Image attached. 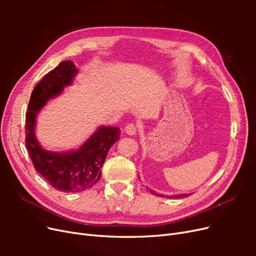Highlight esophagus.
<instances>
[{"label":"esophagus","instance_id":"esophagus-1","mask_svg":"<svg viewBox=\"0 0 256 256\" xmlns=\"http://www.w3.org/2000/svg\"><path fill=\"white\" fill-rule=\"evenodd\" d=\"M125 131L129 136H136L138 134V127L134 125V124H129V125L125 127Z\"/></svg>","mask_w":256,"mask_h":256}]
</instances>
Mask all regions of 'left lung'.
<instances>
[{
    "instance_id": "8db88e82",
    "label": "left lung",
    "mask_w": 256,
    "mask_h": 256,
    "mask_svg": "<svg viewBox=\"0 0 256 256\" xmlns=\"http://www.w3.org/2000/svg\"><path fill=\"white\" fill-rule=\"evenodd\" d=\"M150 192L152 193V194H154V196H161V198H164V194H159V193H157L156 191H154V190H150ZM190 196V194H174V196H170V198H186V196Z\"/></svg>"
}]
</instances>
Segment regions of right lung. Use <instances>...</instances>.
I'll return each mask as SVG.
<instances>
[{
	"instance_id": "1",
	"label": "right lung",
	"mask_w": 256,
	"mask_h": 256,
	"mask_svg": "<svg viewBox=\"0 0 256 256\" xmlns=\"http://www.w3.org/2000/svg\"><path fill=\"white\" fill-rule=\"evenodd\" d=\"M79 70L72 60H64L46 74L30 95L26 114V145L36 171L53 188L62 192H81L95 186L108 152L120 140L118 127L100 126L79 148L52 152L38 142L36 118L50 99L72 85Z\"/></svg>"
}]
</instances>
